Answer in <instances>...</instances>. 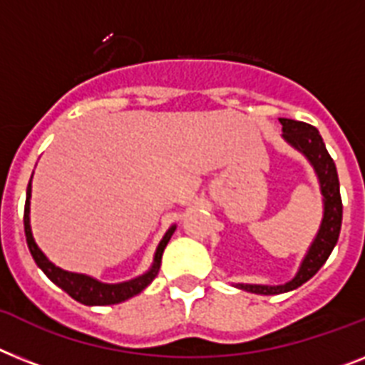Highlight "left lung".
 <instances>
[{
  "label": "left lung",
  "mask_w": 365,
  "mask_h": 365,
  "mask_svg": "<svg viewBox=\"0 0 365 365\" xmlns=\"http://www.w3.org/2000/svg\"><path fill=\"white\" fill-rule=\"evenodd\" d=\"M279 123L284 125V138L297 147L300 153L308 156V160L312 162L315 171L319 175V182H321V192L324 197V218L321 224L317 237L313 240L312 248H309L308 255L304 257V263L289 284L276 285V287H269V285H244L240 284L239 287L248 291V293L257 294H279L285 291H293V289L300 287L306 284L312 276L317 274V270L327 263L328 255L332 254L334 246L339 239V231H341V218H343V203L341 194H339V179L338 171H336V164H334L332 156L328 155L324 141L319 134L315 126L308 125L302 121H293V119H279Z\"/></svg>",
  "instance_id": "1"
}]
</instances>
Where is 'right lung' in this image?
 <instances>
[{
    "instance_id": "obj_1",
    "label": "right lung",
    "mask_w": 365,
    "mask_h": 365,
    "mask_svg": "<svg viewBox=\"0 0 365 365\" xmlns=\"http://www.w3.org/2000/svg\"><path fill=\"white\" fill-rule=\"evenodd\" d=\"M29 197H31V180H29V186H27L26 194V209H24V231H26V240L27 248L31 252L35 263L41 267V270L46 274L48 278L52 279L53 284L59 285V287L65 291L67 294H71L74 300L86 304V306H108V304H119L123 300H128L134 294L141 293L147 285L156 278L158 269H160L162 263V254H164V248L170 242L171 235L175 231V225L168 230V233L164 235L162 242L158 244L155 255V263L150 267L149 272H145L140 278L130 279V282H125V284H101L96 279L89 278V276H83V274H74L67 272V270L59 269L52 261H48L46 255L42 254L38 246L33 240L31 227H29Z\"/></svg>"
}]
</instances>
